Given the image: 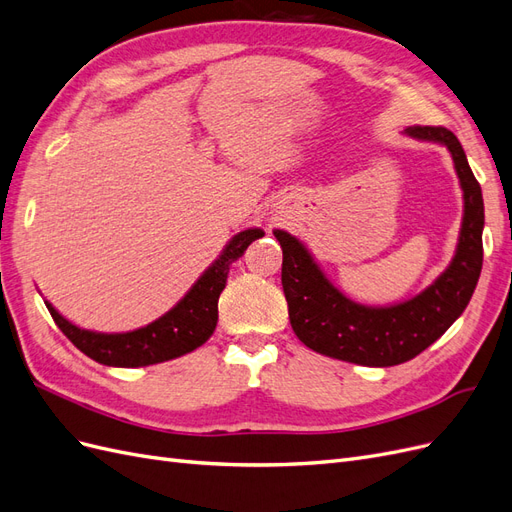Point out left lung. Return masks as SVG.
<instances>
[{"label": "left lung", "instance_id": "left-lung-1", "mask_svg": "<svg viewBox=\"0 0 512 512\" xmlns=\"http://www.w3.org/2000/svg\"><path fill=\"white\" fill-rule=\"evenodd\" d=\"M406 134L446 145L463 190L457 254L421 294L391 307L354 303L324 277L297 237L273 230L284 252L282 286L292 331L307 348L339 361L391 367L414 359L463 314L483 269V194L461 143L442 126H412Z\"/></svg>", "mask_w": 512, "mask_h": 512}]
</instances>
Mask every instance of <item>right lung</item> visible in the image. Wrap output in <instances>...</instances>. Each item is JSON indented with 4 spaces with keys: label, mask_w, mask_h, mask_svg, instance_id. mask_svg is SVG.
Segmentation results:
<instances>
[{
    "label": "right lung",
    "mask_w": 512,
    "mask_h": 512,
    "mask_svg": "<svg viewBox=\"0 0 512 512\" xmlns=\"http://www.w3.org/2000/svg\"><path fill=\"white\" fill-rule=\"evenodd\" d=\"M265 232L258 228L243 230L230 239L222 256L200 275L185 297L143 329L130 333H96L79 329L68 322L57 309L46 303L49 312L70 342L89 359L111 367H145L164 363L203 346L218 324V299L226 286L230 265L243 256L247 245Z\"/></svg>",
    "instance_id": "1"
}]
</instances>
